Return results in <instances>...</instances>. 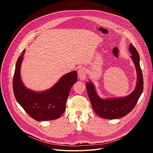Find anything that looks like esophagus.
I'll return each mask as SVG.
<instances>
[{"mask_svg": "<svg viewBox=\"0 0 153 153\" xmlns=\"http://www.w3.org/2000/svg\"><path fill=\"white\" fill-rule=\"evenodd\" d=\"M78 77L80 80H85L86 77V73L84 67H82L78 70Z\"/></svg>", "mask_w": 153, "mask_h": 153, "instance_id": "esophagus-1", "label": "esophagus"}]
</instances>
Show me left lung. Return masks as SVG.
<instances>
[{
  "mask_svg": "<svg viewBox=\"0 0 153 153\" xmlns=\"http://www.w3.org/2000/svg\"><path fill=\"white\" fill-rule=\"evenodd\" d=\"M129 51L136 67L137 82L136 88L128 96L121 97L102 99L97 94L95 86L90 80L86 83V90L92 107L95 113L106 119H116L127 115L134 108L143 89V80L140 67V57L137 50L131 43Z\"/></svg>",
  "mask_w": 153,
  "mask_h": 153,
  "instance_id": "obj_1",
  "label": "left lung"
}]
</instances>
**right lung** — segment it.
<instances>
[{"instance_id":"right-lung-1","label":"right lung","mask_w":153,"mask_h":153,"mask_svg":"<svg viewBox=\"0 0 153 153\" xmlns=\"http://www.w3.org/2000/svg\"><path fill=\"white\" fill-rule=\"evenodd\" d=\"M25 52V50L17 60L13 77V91L17 102L36 120L59 118L65 110L71 87L77 82V72L73 71L63 75L48 90L40 92L31 90L24 85L20 77V67Z\"/></svg>"}]
</instances>
